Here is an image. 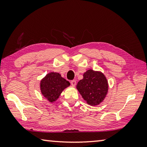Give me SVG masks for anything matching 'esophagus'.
<instances>
[{"label":"esophagus","mask_w":147,"mask_h":147,"mask_svg":"<svg viewBox=\"0 0 147 147\" xmlns=\"http://www.w3.org/2000/svg\"><path fill=\"white\" fill-rule=\"evenodd\" d=\"M71 85L73 86V87L75 86H76V82L75 80H72L71 82Z\"/></svg>","instance_id":"obj_1"}]
</instances>
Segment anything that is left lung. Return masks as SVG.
Returning a JSON list of instances; mask_svg holds the SVG:
<instances>
[{
  "instance_id": "8db88e82",
  "label": "left lung",
  "mask_w": 147,
  "mask_h": 147,
  "mask_svg": "<svg viewBox=\"0 0 147 147\" xmlns=\"http://www.w3.org/2000/svg\"><path fill=\"white\" fill-rule=\"evenodd\" d=\"M83 76V79L77 84L76 89L89 105H99L108 91V83L105 75L100 71L89 69Z\"/></svg>"
}]
</instances>
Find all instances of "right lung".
I'll return each mask as SVG.
<instances>
[{
  "instance_id": "1",
  "label": "right lung",
  "mask_w": 147,
  "mask_h": 147,
  "mask_svg": "<svg viewBox=\"0 0 147 147\" xmlns=\"http://www.w3.org/2000/svg\"><path fill=\"white\" fill-rule=\"evenodd\" d=\"M70 86L69 82L61 77L58 73L51 72L40 82L41 93L50 102L58 100L65 89Z\"/></svg>"
}]
</instances>
